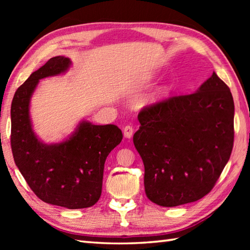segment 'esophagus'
<instances>
[{
	"label": "esophagus",
	"instance_id": "obj_1",
	"mask_svg": "<svg viewBox=\"0 0 250 250\" xmlns=\"http://www.w3.org/2000/svg\"><path fill=\"white\" fill-rule=\"evenodd\" d=\"M133 126L131 125H125L124 128V135L125 137H126V139H131L132 135H133Z\"/></svg>",
	"mask_w": 250,
	"mask_h": 250
}]
</instances>
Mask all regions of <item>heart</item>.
I'll return each instance as SVG.
<instances>
[{
    "mask_svg": "<svg viewBox=\"0 0 250 250\" xmlns=\"http://www.w3.org/2000/svg\"><path fill=\"white\" fill-rule=\"evenodd\" d=\"M162 91H163V90H162ZM162 91H160V93H161V92H162Z\"/></svg>",
    "mask_w": 250,
    "mask_h": 250,
    "instance_id": "1",
    "label": "heart"
}]
</instances>
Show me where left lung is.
Returning <instances> with one entry per match:
<instances>
[{
	"label": "left lung",
	"mask_w": 250,
	"mask_h": 250,
	"mask_svg": "<svg viewBox=\"0 0 250 250\" xmlns=\"http://www.w3.org/2000/svg\"><path fill=\"white\" fill-rule=\"evenodd\" d=\"M137 118L133 143L144 163L147 198L174 207L210 192L234 141V102L217 74L194 93L148 106Z\"/></svg>",
	"instance_id": "1"
}]
</instances>
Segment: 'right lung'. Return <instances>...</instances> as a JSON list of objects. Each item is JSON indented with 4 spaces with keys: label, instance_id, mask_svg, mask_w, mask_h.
<instances>
[{
    "label": "right lung",
    "instance_id": "obj_1",
    "mask_svg": "<svg viewBox=\"0 0 250 250\" xmlns=\"http://www.w3.org/2000/svg\"><path fill=\"white\" fill-rule=\"evenodd\" d=\"M71 64L68 58H51L17 89L10 109V144L16 166L42 201L78 209L99 201L105 160L120 144L122 132L115 125L83 120L63 142L45 144L36 136L30 117L32 94L41 79L65 73Z\"/></svg>",
    "mask_w": 250,
    "mask_h": 250
}]
</instances>
